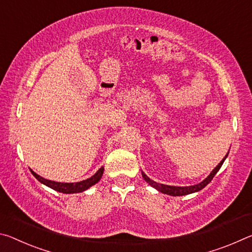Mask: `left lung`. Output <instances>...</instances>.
<instances>
[{"mask_svg": "<svg viewBox=\"0 0 252 252\" xmlns=\"http://www.w3.org/2000/svg\"><path fill=\"white\" fill-rule=\"evenodd\" d=\"M228 154H229V152H228ZM228 154H226L225 158L222 159L219 164H218V166L214 168V170L211 173H210V175L207 177V179L202 181L201 183L195 184V185H189V187H172V185H165V184H160V183L155 182V181L151 180L150 177H148L144 172H142V176L144 177V180H145L146 182L151 185V187H153L154 189H158V191H159L160 193H164V194H168V195H172V196L188 195V194H191V193L201 191L202 189H204L210 182H211L214 175H216L218 171H219L221 168L222 164H223L224 159L226 158Z\"/></svg>", "mask_w": 252, "mask_h": 252, "instance_id": "1", "label": "left lung"}]
</instances>
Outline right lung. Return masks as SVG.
<instances>
[{
	"instance_id": "right-lung-1",
	"label": "right lung",
	"mask_w": 252,
	"mask_h": 252,
	"mask_svg": "<svg viewBox=\"0 0 252 252\" xmlns=\"http://www.w3.org/2000/svg\"><path fill=\"white\" fill-rule=\"evenodd\" d=\"M31 173L33 176L35 177L36 180L39 181L47 187L55 189V191L61 192V193H65V194H71V193H79V192H84L86 189H89L90 187H93L96 183H98L100 181L102 173H104V166H101L99 170L94 173V174L89 177V179L85 180V181H80V182H76V183H61V182H55V181H50L47 179H43L42 176H40L36 174V173L33 172L31 170Z\"/></svg>"
}]
</instances>
